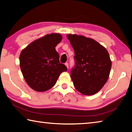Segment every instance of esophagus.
<instances>
[{
	"label": "esophagus",
	"instance_id": "34e87169",
	"mask_svg": "<svg viewBox=\"0 0 132 132\" xmlns=\"http://www.w3.org/2000/svg\"><path fill=\"white\" fill-rule=\"evenodd\" d=\"M64 64H65L66 66L67 67V68H69V64H68V63H64Z\"/></svg>",
	"mask_w": 132,
	"mask_h": 132
}]
</instances>
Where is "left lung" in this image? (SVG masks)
<instances>
[{
	"mask_svg": "<svg viewBox=\"0 0 132 132\" xmlns=\"http://www.w3.org/2000/svg\"><path fill=\"white\" fill-rule=\"evenodd\" d=\"M67 38L75 51V66L70 75L75 87L83 95L95 94L109 78L112 62L108 52L90 38L76 34Z\"/></svg>",
	"mask_w": 132,
	"mask_h": 132,
	"instance_id": "left-lung-1",
	"label": "left lung"
}]
</instances>
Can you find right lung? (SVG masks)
I'll list each match as a JSON object with an SVG mask.
<instances>
[{"label":"right lung","mask_w":132,"mask_h":132,"mask_svg":"<svg viewBox=\"0 0 132 132\" xmlns=\"http://www.w3.org/2000/svg\"><path fill=\"white\" fill-rule=\"evenodd\" d=\"M60 34L52 33L31 42L21 51L20 66L27 84L39 92L55 86L58 77L68 70L59 62L55 47L62 41Z\"/></svg>","instance_id":"right-lung-1"}]
</instances>
